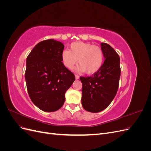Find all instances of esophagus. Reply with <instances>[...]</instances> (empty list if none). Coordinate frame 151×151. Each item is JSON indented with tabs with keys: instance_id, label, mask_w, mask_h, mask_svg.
Returning <instances> with one entry per match:
<instances>
[{
	"instance_id": "esophagus-1",
	"label": "esophagus",
	"mask_w": 151,
	"mask_h": 151,
	"mask_svg": "<svg viewBox=\"0 0 151 151\" xmlns=\"http://www.w3.org/2000/svg\"><path fill=\"white\" fill-rule=\"evenodd\" d=\"M75 77H76V79H79V76H77V75H76Z\"/></svg>"
}]
</instances>
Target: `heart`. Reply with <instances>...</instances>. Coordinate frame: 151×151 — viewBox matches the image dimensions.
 Wrapping results in <instances>:
<instances>
[{
  "instance_id": "b5f03b06",
  "label": "heart",
  "mask_w": 151,
  "mask_h": 151,
  "mask_svg": "<svg viewBox=\"0 0 151 151\" xmlns=\"http://www.w3.org/2000/svg\"><path fill=\"white\" fill-rule=\"evenodd\" d=\"M63 64L68 69H72L77 62L76 70L79 72H86L88 74L98 72L103 63V52L98 46L85 42H74L70 46V50H64L62 52Z\"/></svg>"
}]
</instances>
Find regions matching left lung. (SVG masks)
<instances>
[{"label": "left lung", "instance_id": "left-lung-1", "mask_svg": "<svg viewBox=\"0 0 151 151\" xmlns=\"http://www.w3.org/2000/svg\"><path fill=\"white\" fill-rule=\"evenodd\" d=\"M104 61L100 70L93 76L81 77V102L86 111L98 113L106 109L117 93L120 77V58L110 45L102 43Z\"/></svg>", "mask_w": 151, "mask_h": 151}]
</instances>
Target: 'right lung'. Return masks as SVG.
Segmentation results:
<instances>
[{
  "label": "right lung",
  "mask_w": 151,
  "mask_h": 151,
  "mask_svg": "<svg viewBox=\"0 0 151 151\" xmlns=\"http://www.w3.org/2000/svg\"><path fill=\"white\" fill-rule=\"evenodd\" d=\"M63 48L62 43L46 40L36 45L26 59L25 79L29 98L43 111L60 109L66 91L76 80L62 62Z\"/></svg>",
  "instance_id": "obj_1"
}]
</instances>
